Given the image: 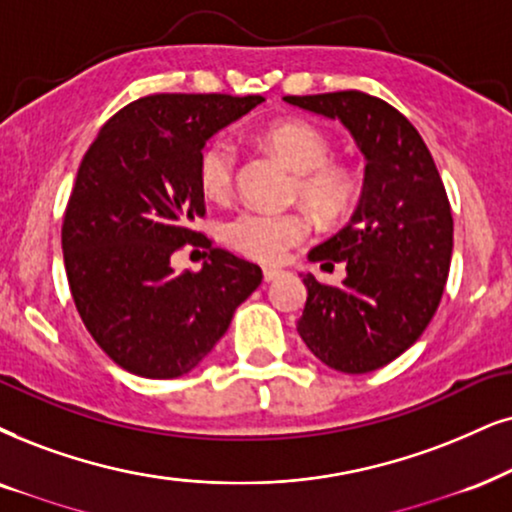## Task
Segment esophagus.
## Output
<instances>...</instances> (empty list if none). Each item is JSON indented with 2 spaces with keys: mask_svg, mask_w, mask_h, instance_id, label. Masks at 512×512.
Here are the masks:
<instances>
[{
  "mask_svg": "<svg viewBox=\"0 0 512 512\" xmlns=\"http://www.w3.org/2000/svg\"><path fill=\"white\" fill-rule=\"evenodd\" d=\"M262 274H264V283H271V281H276V278H278V276H281V271H278V269H271V267H267V269H264V271H262Z\"/></svg>",
  "mask_w": 512,
  "mask_h": 512,
  "instance_id": "obj_1",
  "label": "esophagus"
}]
</instances>
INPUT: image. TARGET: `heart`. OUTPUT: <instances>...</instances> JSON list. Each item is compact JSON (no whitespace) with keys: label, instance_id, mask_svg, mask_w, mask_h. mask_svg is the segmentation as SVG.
I'll return each mask as SVG.
<instances>
[{"label":"heart","instance_id":"b5f03b06","mask_svg":"<svg viewBox=\"0 0 512 512\" xmlns=\"http://www.w3.org/2000/svg\"><path fill=\"white\" fill-rule=\"evenodd\" d=\"M262 141L297 172L295 196L326 222L340 219L352 205L357 179L349 167L331 163V139L312 122L283 120L262 132ZM238 151L226 137L212 139L198 158V184L212 200L231 196L236 186ZM312 234L302 212L241 210L224 224L231 248L257 262H278Z\"/></svg>","mask_w":512,"mask_h":512}]
</instances>
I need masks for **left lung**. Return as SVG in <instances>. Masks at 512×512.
<instances>
[{
  "mask_svg": "<svg viewBox=\"0 0 512 512\" xmlns=\"http://www.w3.org/2000/svg\"><path fill=\"white\" fill-rule=\"evenodd\" d=\"M286 101L338 118L366 155L357 212L309 252L331 267L345 262L347 278L342 286L302 278L297 333L335 371H375L406 352L437 312L454 250L449 196L418 129L387 101L357 89Z\"/></svg>",
  "mask_w": 512,
  "mask_h": 512,
  "instance_id": "1",
  "label": "left lung"
}]
</instances>
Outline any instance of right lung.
Segmentation results:
<instances>
[{
	"instance_id": "right-lung-1",
	"label": "right lung",
	"mask_w": 512,
	"mask_h": 512,
	"mask_svg": "<svg viewBox=\"0 0 512 512\" xmlns=\"http://www.w3.org/2000/svg\"><path fill=\"white\" fill-rule=\"evenodd\" d=\"M262 96L151 94L120 108L84 153L61 226L80 319L103 352L141 378H179L210 354L262 283L257 264L193 229L205 217L198 158L217 129ZM205 247L198 272L169 257Z\"/></svg>"
}]
</instances>
